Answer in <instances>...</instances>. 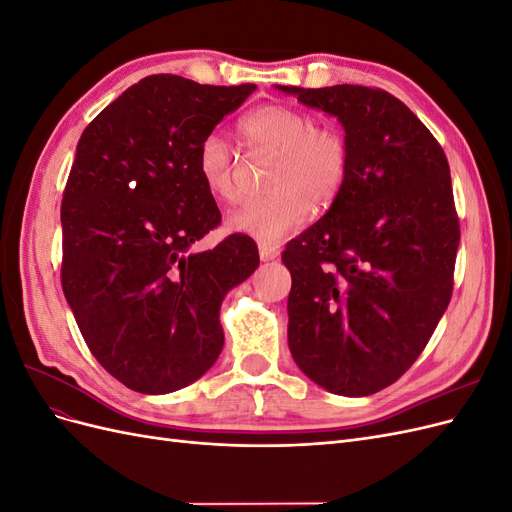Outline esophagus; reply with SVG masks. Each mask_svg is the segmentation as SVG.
<instances>
[{
  "instance_id": "esophagus-1",
  "label": "esophagus",
  "mask_w": 512,
  "mask_h": 512,
  "mask_svg": "<svg viewBox=\"0 0 512 512\" xmlns=\"http://www.w3.org/2000/svg\"><path fill=\"white\" fill-rule=\"evenodd\" d=\"M258 254H260V260L269 262V260H275L277 256H280V250H277V247L271 243H258Z\"/></svg>"
}]
</instances>
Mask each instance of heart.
<instances>
[{
  "mask_svg": "<svg viewBox=\"0 0 512 512\" xmlns=\"http://www.w3.org/2000/svg\"><path fill=\"white\" fill-rule=\"evenodd\" d=\"M241 143L275 153L267 188L271 194L243 203L226 215V228L262 243H275L312 218V205L335 203L348 177V145L333 128H316L312 115L284 104H267L241 117ZM237 160L220 132H209L196 149V173L220 203L239 198Z\"/></svg>",
  "mask_w": 512,
  "mask_h": 512,
  "instance_id": "1",
  "label": "heart"
}]
</instances>
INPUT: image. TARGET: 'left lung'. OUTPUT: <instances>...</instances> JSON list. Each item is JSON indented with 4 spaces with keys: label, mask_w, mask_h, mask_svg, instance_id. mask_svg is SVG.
I'll return each instance as SVG.
<instances>
[{
    "label": "left lung",
    "mask_w": 512,
    "mask_h": 512,
    "mask_svg": "<svg viewBox=\"0 0 512 512\" xmlns=\"http://www.w3.org/2000/svg\"><path fill=\"white\" fill-rule=\"evenodd\" d=\"M277 89L337 117L348 145L342 192L282 254L292 359L335 395L378 393L418 359L451 301V168L423 121L382 89Z\"/></svg>",
    "instance_id": "obj_1"
}]
</instances>
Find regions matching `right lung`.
I'll return each instance as SVG.
<instances>
[{
  "label": "right lung",
  "mask_w": 512,
  "mask_h": 512,
  "mask_svg": "<svg viewBox=\"0 0 512 512\" xmlns=\"http://www.w3.org/2000/svg\"><path fill=\"white\" fill-rule=\"evenodd\" d=\"M254 89L153 74L76 145L61 203V286L91 354L136 393L179 391L218 361L220 305L260 262L241 235L192 252L222 220L196 149Z\"/></svg>",
  "instance_id": "right-lung-1"
}]
</instances>
